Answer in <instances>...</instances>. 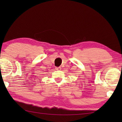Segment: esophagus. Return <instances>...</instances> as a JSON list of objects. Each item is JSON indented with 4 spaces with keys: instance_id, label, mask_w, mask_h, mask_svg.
I'll list each match as a JSON object with an SVG mask.
<instances>
[{
    "instance_id": "obj_1",
    "label": "esophagus",
    "mask_w": 122,
    "mask_h": 122,
    "mask_svg": "<svg viewBox=\"0 0 122 122\" xmlns=\"http://www.w3.org/2000/svg\"><path fill=\"white\" fill-rule=\"evenodd\" d=\"M55 69L57 70V71H60L61 69V67H56L55 68Z\"/></svg>"
}]
</instances>
